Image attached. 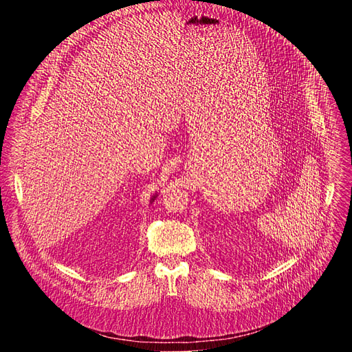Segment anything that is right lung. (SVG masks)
Instances as JSON below:
<instances>
[{
	"label": "right lung",
	"instance_id": "right-lung-1",
	"mask_svg": "<svg viewBox=\"0 0 352 352\" xmlns=\"http://www.w3.org/2000/svg\"><path fill=\"white\" fill-rule=\"evenodd\" d=\"M156 196H157V195H155V196H153L152 199H150V204H152V202H155V199H156Z\"/></svg>",
	"mask_w": 352,
	"mask_h": 352
}]
</instances>
